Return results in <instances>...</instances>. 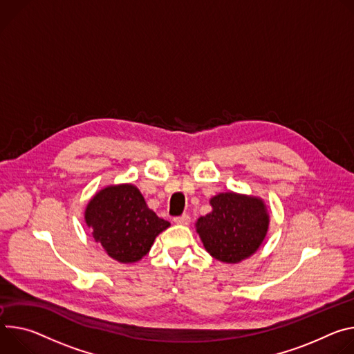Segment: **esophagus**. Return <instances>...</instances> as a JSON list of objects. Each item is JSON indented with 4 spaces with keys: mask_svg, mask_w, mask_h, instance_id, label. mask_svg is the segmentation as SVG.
<instances>
[{
    "mask_svg": "<svg viewBox=\"0 0 354 354\" xmlns=\"http://www.w3.org/2000/svg\"><path fill=\"white\" fill-rule=\"evenodd\" d=\"M189 221H191V218H189L188 214H183V215L174 218V222H176L177 225H188Z\"/></svg>",
    "mask_w": 354,
    "mask_h": 354,
    "instance_id": "obj_1",
    "label": "esophagus"
}]
</instances>
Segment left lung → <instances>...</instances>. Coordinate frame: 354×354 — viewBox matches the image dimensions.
I'll return each instance as SVG.
<instances>
[{"mask_svg":"<svg viewBox=\"0 0 354 354\" xmlns=\"http://www.w3.org/2000/svg\"><path fill=\"white\" fill-rule=\"evenodd\" d=\"M209 203L212 211L195 223L205 250L223 263H239L250 257L268 229L270 219L263 200L222 192Z\"/></svg>","mask_w":354,"mask_h":354,"instance_id":"8db88e82","label":"left lung"}]
</instances>
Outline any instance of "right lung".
<instances>
[{
    "label": "right lung",
    "instance_id": "obj_1",
    "mask_svg": "<svg viewBox=\"0 0 354 354\" xmlns=\"http://www.w3.org/2000/svg\"><path fill=\"white\" fill-rule=\"evenodd\" d=\"M86 223L93 238L109 257L135 263L146 256L159 233L170 222L157 216L132 184L109 185L98 191L86 208Z\"/></svg>",
    "mask_w": 354,
    "mask_h": 354
}]
</instances>
